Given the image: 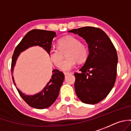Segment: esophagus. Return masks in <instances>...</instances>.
<instances>
[{"mask_svg":"<svg viewBox=\"0 0 131 131\" xmlns=\"http://www.w3.org/2000/svg\"><path fill=\"white\" fill-rule=\"evenodd\" d=\"M64 76H67V75H68V74H71V73H70V72H64Z\"/></svg>","mask_w":131,"mask_h":131,"instance_id":"esophagus-1","label":"esophagus"}]
</instances>
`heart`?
Wrapping results in <instances>:
<instances>
[{"label":"heart","instance_id":"heart-1","mask_svg":"<svg viewBox=\"0 0 131 131\" xmlns=\"http://www.w3.org/2000/svg\"><path fill=\"white\" fill-rule=\"evenodd\" d=\"M58 48H51L49 50V57L56 67H59L63 60V53L67 50V58L63 61L60 69L64 72L70 70L76 65L77 61L82 63L87 60L89 55L88 47L81 43L79 38L68 35L59 39L57 42Z\"/></svg>","mask_w":131,"mask_h":131}]
</instances>
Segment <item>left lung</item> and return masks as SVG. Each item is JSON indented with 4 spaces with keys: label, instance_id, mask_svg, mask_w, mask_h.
<instances>
[{
    "label": "left lung",
    "instance_id": "left-lung-1",
    "mask_svg": "<svg viewBox=\"0 0 131 131\" xmlns=\"http://www.w3.org/2000/svg\"><path fill=\"white\" fill-rule=\"evenodd\" d=\"M85 40L89 55L80 73H74L75 91L83 103L95 104L106 97L117 76V54L114 44L101 29L84 27L69 30Z\"/></svg>",
    "mask_w": 131,
    "mask_h": 131
}]
</instances>
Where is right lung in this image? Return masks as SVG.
I'll use <instances>...</instances> for the list:
<instances>
[{
  "label": "right lung",
  "instance_id": "1",
  "mask_svg": "<svg viewBox=\"0 0 131 131\" xmlns=\"http://www.w3.org/2000/svg\"><path fill=\"white\" fill-rule=\"evenodd\" d=\"M55 36L56 33L55 32L39 29H33L26 34L14 50L12 60V73L13 74L16 61L21 53L30 47L38 46L43 48L49 54V50L51 48L53 39ZM52 72L51 79L41 91L35 95H25L16 88L20 96L30 106L37 109H44L52 105L56 101L59 94L60 88L64 81V75L57 69L53 70ZM12 80L16 85L13 76Z\"/></svg>",
  "mask_w": 131,
  "mask_h": 131
}]
</instances>
